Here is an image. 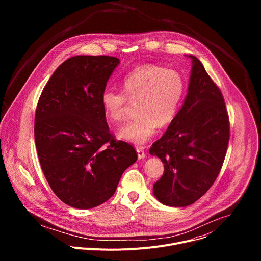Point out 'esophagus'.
Returning a JSON list of instances; mask_svg holds the SVG:
<instances>
[{"label":"esophagus","instance_id":"obj_1","mask_svg":"<svg viewBox=\"0 0 261 261\" xmlns=\"http://www.w3.org/2000/svg\"><path fill=\"white\" fill-rule=\"evenodd\" d=\"M136 152H137V156H138V159L141 160L144 158V151H143V147L141 146H138L136 148Z\"/></svg>","mask_w":261,"mask_h":261}]
</instances>
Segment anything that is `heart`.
Listing matches in <instances>:
<instances>
[{"instance_id": "heart-1", "label": "heart", "mask_w": 261, "mask_h": 261, "mask_svg": "<svg viewBox=\"0 0 261 261\" xmlns=\"http://www.w3.org/2000/svg\"><path fill=\"white\" fill-rule=\"evenodd\" d=\"M185 81L173 69L142 65L129 72L123 81V93L106 90L101 105L106 119L119 124L126 118L128 101L136 105L137 118L119 131V138L143 144L151 139L158 126L164 127L175 118L185 95Z\"/></svg>"}]
</instances>
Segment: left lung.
Returning a JSON list of instances; mask_svg holds the SVG:
<instances>
[{
    "instance_id": "8db88e82",
    "label": "left lung",
    "mask_w": 261,
    "mask_h": 261,
    "mask_svg": "<svg viewBox=\"0 0 261 261\" xmlns=\"http://www.w3.org/2000/svg\"><path fill=\"white\" fill-rule=\"evenodd\" d=\"M188 93L181 108L150 154L164 163L154 184L163 204L182 207L194 203L212 187L224 162L229 141V119L224 98L194 56Z\"/></svg>"
}]
</instances>
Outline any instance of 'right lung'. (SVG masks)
Instances as JSON below:
<instances>
[{"label":"right lung","instance_id":"1","mask_svg":"<svg viewBox=\"0 0 261 261\" xmlns=\"http://www.w3.org/2000/svg\"><path fill=\"white\" fill-rule=\"evenodd\" d=\"M119 64L108 56L72 57L54 72L37 104L34 134L41 168L54 193L72 207L108 200L137 160L134 147L110 133L101 105Z\"/></svg>","mask_w":261,"mask_h":261}]
</instances>
